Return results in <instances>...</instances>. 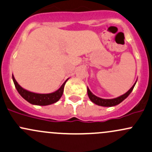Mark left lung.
I'll list each match as a JSON object with an SVG mask.
<instances>
[{
	"mask_svg": "<svg viewBox=\"0 0 152 152\" xmlns=\"http://www.w3.org/2000/svg\"><path fill=\"white\" fill-rule=\"evenodd\" d=\"M137 81H135V84L132 85V87L127 91L126 93H124V95H121V96L116 97V98H113V99H103L100 98V97L96 96V95H94L89 89L87 87V94H88L89 98L90 99L92 103H94L95 104L100 105V106H104V107H111V106H114V105H116L118 104H119L120 103H122L123 100L124 99L127 98L128 97V95L131 93V92L133 89L134 87H135V84H136Z\"/></svg>",
	"mask_w": 152,
	"mask_h": 152,
	"instance_id": "obj_1",
	"label": "left lung"
}]
</instances>
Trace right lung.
<instances>
[{
    "mask_svg": "<svg viewBox=\"0 0 152 152\" xmlns=\"http://www.w3.org/2000/svg\"><path fill=\"white\" fill-rule=\"evenodd\" d=\"M12 79L13 81H14V85H15L16 89H17L19 94H20L25 100H27L28 103H31V104L33 105H48L53 104V103L58 101L63 94L64 87H65V83H66V81L68 80V79H67V80L62 84L61 87L57 89V90H56L55 92H52V93L41 94L30 92V91L27 90V89L22 88L21 86L17 83L16 79H14V75H12Z\"/></svg>",
    "mask_w": 152,
    "mask_h": 152,
    "instance_id": "obj_1",
    "label": "right lung"
}]
</instances>
